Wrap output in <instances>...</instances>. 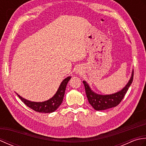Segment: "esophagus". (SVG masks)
Instances as JSON below:
<instances>
[{"mask_svg":"<svg viewBox=\"0 0 146 146\" xmlns=\"http://www.w3.org/2000/svg\"><path fill=\"white\" fill-rule=\"evenodd\" d=\"M80 72H81V71H80V70H77V73H80Z\"/></svg>","mask_w":146,"mask_h":146,"instance_id":"esophagus-1","label":"esophagus"}]
</instances>
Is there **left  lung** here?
Returning a JSON list of instances; mask_svg holds the SVG:
<instances>
[{
	"instance_id": "1",
	"label": "left lung",
	"mask_w": 146,
	"mask_h": 146,
	"mask_svg": "<svg viewBox=\"0 0 146 146\" xmlns=\"http://www.w3.org/2000/svg\"><path fill=\"white\" fill-rule=\"evenodd\" d=\"M133 77H134V71H132L131 78L129 82L122 90L118 92L115 94L107 95H102L95 94L90 89L86 82L83 81V82L85 86L86 95L90 104L96 110H104L117 106L122 100L129 86L132 83Z\"/></svg>"
}]
</instances>
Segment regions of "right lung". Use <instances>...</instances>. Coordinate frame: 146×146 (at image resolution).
I'll return each instance as SVG.
<instances>
[{
  "label": "right lung",
  "mask_w": 146,
  "mask_h": 146,
  "mask_svg": "<svg viewBox=\"0 0 146 146\" xmlns=\"http://www.w3.org/2000/svg\"><path fill=\"white\" fill-rule=\"evenodd\" d=\"M70 76H68L66 78H65L61 83L60 87H59L56 94L47 101L42 102H31L22 98L18 94L17 95L21 100L23 101V102H24V104L36 111L42 113L53 112V111L57 110V108L60 107V105L63 102L66 85L68 82L70 81Z\"/></svg>",
  "instance_id": "obj_1"
}]
</instances>
